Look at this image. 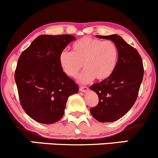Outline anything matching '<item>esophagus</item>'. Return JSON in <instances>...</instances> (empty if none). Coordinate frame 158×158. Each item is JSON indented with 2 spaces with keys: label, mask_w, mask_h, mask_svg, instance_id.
Instances as JSON below:
<instances>
[{
  "label": "esophagus",
  "mask_w": 158,
  "mask_h": 158,
  "mask_svg": "<svg viewBox=\"0 0 158 158\" xmlns=\"http://www.w3.org/2000/svg\"><path fill=\"white\" fill-rule=\"evenodd\" d=\"M80 90L82 92H86L88 90V87H86V86H83V87H80Z\"/></svg>",
  "instance_id": "esophagus-1"
}]
</instances>
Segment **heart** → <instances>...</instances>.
Instances as JSON below:
<instances>
[{
  "label": "heart",
  "instance_id": "obj_1",
  "mask_svg": "<svg viewBox=\"0 0 158 158\" xmlns=\"http://www.w3.org/2000/svg\"><path fill=\"white\" fill-rule=\"evenodd\" d=\"M118 59V49L113 41L84 37L74 42L71 53H60L59 64L64 73L71 77H77L84 66L86 71L78 81L87 84L94 78H108L116 68Z\"/></svg>",
  "mask_w": 158,
  "mask_h": 158
}]
</instances>
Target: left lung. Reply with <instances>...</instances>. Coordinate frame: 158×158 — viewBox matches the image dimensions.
Listing matches in <instances>:
<instances>
[{
    "label": "left lung",
    "mask_w": 158,
    "mask_h": 158,
    "mask_svg": "<svg viewBox=\"0 0 158 158\" xmlns=\"http://www.w3.org/2000/svg\"><path fill=\"white\" fill-rule=\"evenodd\" d=\"M97 37L113 41L118 49V59L108 78L90 87L99 98L90 112L100 122H113L126 114L137 100L143 76V62L138 51L118 34Z\"/></svg>",
    "instance_id": "left-lung-1"
}]
</instances>
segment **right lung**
Listing matches in <instances>:
<instances>
[{
	"label": "right lung",
	"instance_id": "1",
	"mask_svg": "<svg viewBox=\"0 0 158 158\" xmlns=\"http://www.w3.org/2000/svg\"><path fill=\"white\" fill-rule=\"evenodd\" d=\"M75 37L70 34L38 36L18 59L15 79L27 114L49 124L63 117L68 98L78 86L64 73L59 56Z\"/></svg>",
	"mask_w": 158,
	"mask_h": 158
}]
</instances>
